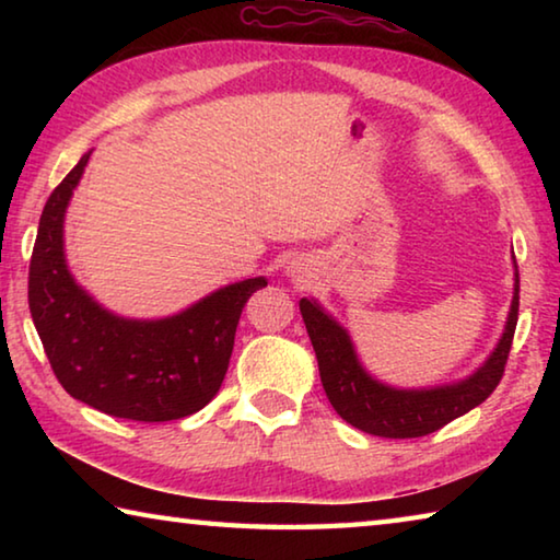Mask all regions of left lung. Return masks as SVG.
<instances>
[{
  "mask_svg": "<svg viewBox=\"0 0 560 560\" xmlns=\"http://www.w3.org/2000/svg\"><path fill=\"white\" fill-rule=\"evenodd\" d=\"M299 308L308 330L311 346L316 350L320 383H324V390L334 410L348 424L368 434H375V438H424V434L438 432L447 422L474 410V407L485 402L497 390L501 375H504V365L509 360L511 340H514L518 320V269L506 328L499 338L494 353L464 381L428 387V390H400V387H390L375 381L360 365L348 330L336 318H330L311 299H301Z\"/></svg>",
  "mask_w": 560,
  "mask_h": 560,
  "instance_id": "left-lung-1",
  "label": "left lung"
}]
</instances>
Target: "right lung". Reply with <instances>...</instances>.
Masks as SVG:
<instances>
[{
	"mask_svg": "<svg viewBox=\"0 0 560 560\" xmlns=\"http://www.w3.org/2000/svg\"><path fill=\"white\" fill-rule=\"evenodd\" d=\"M91 153L44 205L30 264V311L56 381L75 400L136 422L187 417L212 400L230 368L244 303L267 279L230 283L183 314L136 320L98 306L73 281L63 217Z\"/></svg>",
	"mask_w": 560,
	"mask_h": 560,
	"instance_id": "1",
	"label": "right lung"
}]
</instances>
